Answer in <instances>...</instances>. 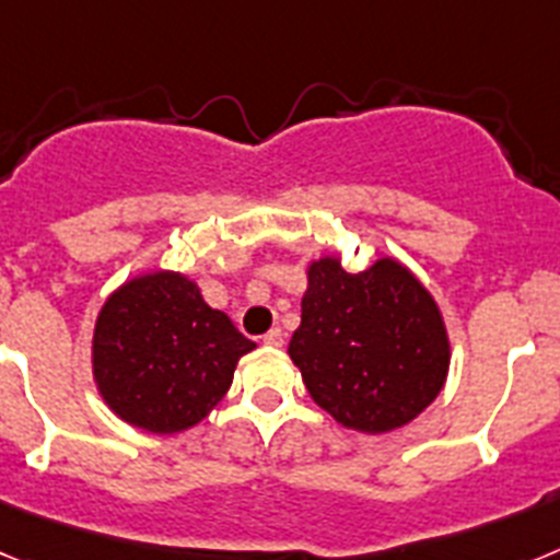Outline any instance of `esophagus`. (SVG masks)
<instances>
[{
    "mask_svg": "<svg viewBox=\"0 0 560 560\" xmlns=\"http://www.w3.org/2000/svg\"><path fill=\"white\" fill-rule=\"evenodd\" d=\"M264 345H269V348H280V345H283V330L271 328L269 334L264 336Z\"/></svg>",
    "mask_w": 560,
    "mask_h": 560,
    "instance_id": "esophagus-1",
    "label": "esophagus"
}]
</instances>
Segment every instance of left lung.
<instances>
[{"instance_id":"8db88e82","label":"left lung","mask_w":560,"mask_h":560,"mask_svg":"<svg viewBox=\"0 0 560 560\" xmlns=\"http://www.w3.org/2000/svg\"><path fill=\"white\" fill-rule=\"evenodd\" d=\"M289 355L311 398L345 429L381 434L418 418L448 373V336L432 294L389 257L345 271L311 264Z\"/></svg>"}]
</instances>
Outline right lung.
I'll return each instance as SVG.
<instances>
[{"mask_svg":"<svg viewBox=\"0 0 560 560\" xmlns=\"http://www.w3.org/2000/svg\"><path fill=\"white\" fill-rule=\"evenodd\" d=\"M255 348L224 311L176 271H153L114 291L95 325V381L126 423L173 434L207 418Z\"/></svg>","mask_w":560,"mask_h":560,"instance_id":"obj_1","label":"right lung"}]
</instances>
